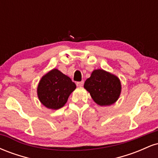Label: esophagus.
<instances>
[{"label": "esophagus", "instance_id": "obj_1", "mask_svg": "<svg viewBox=\"0 0 158 158\" xmlns=\"http://www.w3.org/2000/svg\"><path fill=\"white\" fill-rule=\"evenodd\" d=\"M83 85H84V81H77V86H83Z\"/></svg>", "mask_w": 158, "mask_h": 158}]
</instances>
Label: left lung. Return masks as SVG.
Returning <instances> with one entry per match:
<instances>
[{
    "label": "left lung",
    "instance_id": "8db88e82",
    "mask_svg": "<svg viewBox=\"0 0 158 158\" xmlns=\"http://www.w3.org/2000/svg\"><path fill=\"white\" fill-rule=\"evenodd\" d=\"M84 88L99 106H110L118 99L121 92L119 79L103 70H95L85 81Z\"/></svg>",
    "mask_w": 158,
    "mask_h": 158
}]
</instances>
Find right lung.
<instances>
[{
    "label": "right lung",
    "mask_w": 158,
    "mask_h": 158,
    "mask_svg": "<svg viewBox=\"0 0 158 158\" xmlns=\"http://www.w3.org/2000/svg\"><path fill=\"white\" fill-rule=\"evenodd\" d=\"M76 84L57 69H53L41 78L38 86L41 102L50 109H59L65 105Z\"/></svg>",
    "instance_id": "add662e5"
}]
</instances>
